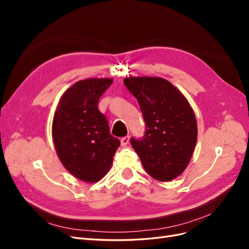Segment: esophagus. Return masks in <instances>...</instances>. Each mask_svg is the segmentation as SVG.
I'll return each instance as SVG.
<instances>
[{"instance_id":"1","label":"esophagus","mask_w":249,"mask_h":249,"mask_svg":"<svg viewBox=\"0 0 249 249\" xmlns=\"http://www.w3.org/2000/svg\"><path fill=\"white\" fill-rule=\"evenodd\" d=\"M120 142H122V145L123 146H126L127 144H129V142H130V136H125V137L122 138Z\"/></svg>"}]
</instances>
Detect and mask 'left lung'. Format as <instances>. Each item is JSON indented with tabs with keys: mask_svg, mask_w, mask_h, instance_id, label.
I'll return each instance as SVG.
<instances>
[{
	"mask_svg": "<svg viewBox=\"0 0 249 249\" xmlns=\"http://www.w3.org/2000/svg\"><path fill=\"white\" fill-rule=\"evenodd\" d=\"M124 85L136 97L146 131L132 146L148 175L161 182L175 179L190 162L197 124L189 102L170 82L157 77H130Z\"/></svg>",
	"mask_w": 249,
	"mask_h": 249,
	"instance_id": "obj_1",
	"label": "left lung"
}]
</instances>
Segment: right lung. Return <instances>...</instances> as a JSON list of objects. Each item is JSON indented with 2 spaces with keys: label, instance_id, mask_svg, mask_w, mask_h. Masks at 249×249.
Wrapping results in <instances>:
<instances>
[{
  "label": "right lung",
  "instance_id": "right-lung-1",
  "mask_svg": "<svg viewBox=\"0 0 249 249\" xmlns=\"http://www.w3.org/2000/svg\"><path fill=\"white\" fill-rule=\"evenodd\" d=\"M112 82L91 78L74 83L61 96L53 119L52 136L60 161L73 177L87 183L105 177L120 145L97 108Z\"/></svg>",
  "mask_w": 249,
  "mask_h": 249
}]
</instances>
